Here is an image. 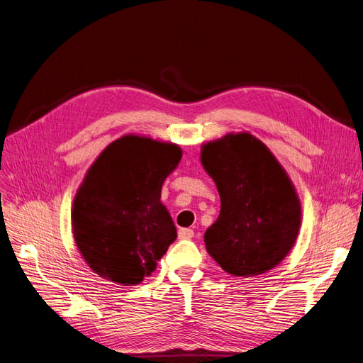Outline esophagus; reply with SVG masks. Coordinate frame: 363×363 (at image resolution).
<instances>
[{"label":"esophagus","mask_w":363,"mask_h":363,"mask_svg":"<svg viewBox=\"0 0 363 363\" xmlns=\"http://www.w3.org/2000/svg\"><path fill=\"white\" fill-rule=\"evenodd\" d=\"M178 236L179 239H191L194 236V232L191 229H179Z\"/></svg>","instance_id":"obj_1"}]
</instances>
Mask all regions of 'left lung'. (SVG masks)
<instances>
[{"mask_svg":"<svg viewBox=\"0 0 363 363\" xmlns=\"http://www.w3.org/2000/svg\"><path fill=\"white\" fill-rule=\"evenodd\" d=\"M200 161L221 199L220 216L205 232L209 256L235 277L274 269L296 242L302 220L287 172L247 131L205 143Z\"/></svg>","mask_w":363,"mask_h":363,"instance_id":"1","label":"left lung"}]
</instances>
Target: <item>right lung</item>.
Returning a JSON list of instances; mask_svg holds the SVG:
<instances>
[{
    "mask_svg": "<svg viewBox=\"0 0 363 363\" xmlns=\"http://www.w3.org/2000/svg\"><path fill=\"white\" fill-rule=\"evenodd\" d=\"M178 145L125 134L94 161L73 200L74 242L104 279L136 286L177 239L161 186L177 169Z\"/></svg>",
    "mask_w": 363,
    "mask_h": 363,
    "instance_id": "1",
    "label": "right lung"
}]
</instances>
